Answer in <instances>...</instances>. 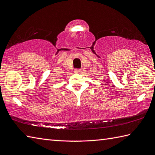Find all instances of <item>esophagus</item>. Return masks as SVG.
Masks as SVG:
<instances>
[{
    "label": "esophagus",
    "instance_id": "esophagus-1",
    "mask_svg": "<svg viewBox=\"0 0 155 155\" xmlns=\"http://www.w3.org/2000/svg\"><path fill=\"white\" fill-rule=\"evenodd\" d=\"M81 70H79V69H77V70L74 71L75 73H81Z\"/></svg>",
    "mask_w": 155,
    "mask_h": 155
}]
</instances>
